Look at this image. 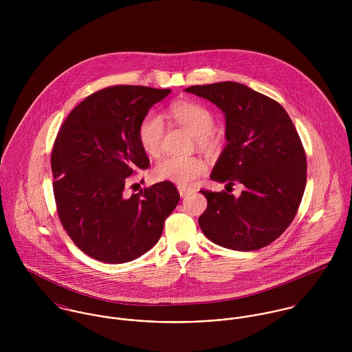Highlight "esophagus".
<instances>
[{"instance_id": "34e87169", "label": "esophagus", "mask_w": 352, "mask_h": 352, "mask_svg": "<svg viewBox=\"0 0 352 352\" xmlns=\"http://www.w3.org/2000/svg\"><path fill=\"white\" fill-rule=\"evenodd\" d=\"M190 192H191V190H188V188H184V187H179V194H180V197H182V198L187 197Z\"/></svg>"}]
</instances>
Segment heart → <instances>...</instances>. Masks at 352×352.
Returning a JSON list of instances; mask_svg holds the SVG:
<instances>
[{
    "label": "heart",
    "mask_w": 352,
    "mask_h": 352,
    "mask_svg": "<svg viewBox=\"0 0 352 352\" xmlns=\"http://www.w3.org/2000/svg\"><path fill=\"white\" fill-rule=\"evenodd\" d=\"M172 119L194 134V142L201 151H211L217 146L214 116L204 105L194 101H177L170 107ZM138 141L151 158L162 153L165 126L160 115L148 112L138 124ZM207 170L201 157H166L161 160L153 173L157 180L172 182L180 187L192 186Z\"/></svg>",
    "instance_id": "heart-1"
}]
</instances>
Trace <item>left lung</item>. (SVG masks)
Returning <instances> with one entry per match:
<instances>
[{
    "instance_id": "8db88e82",
    "label": "left lung",
    "mask_w": 352,
    "mask_h": 352,
    "mask_svg": "<svg viewBox=\"0 0 352 352\" xmlns=\"http://www.w3.org/2000/svg\"><path fill=\"white\" fill-rule=\"evenodd\" d=\"M186 92L225 113L228 145L211 180L244 186L239 198L201 190L207 198L199 217L203 234L234 251L270 245L293 222L306 186V154L289 113L278 101L239 82L194 85Z\"/></svg>"
}]
</instances>
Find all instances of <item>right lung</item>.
Returning <instances> with one entry per match:
<instances>
[{"label": "right lung", "mask_w": 352, "mask_h": 352, "mask_svg": "<svg viewBox=\"0 0 352 352\" xmlns=\"http://www.w3.org/2000/svg\"><path fill=\"white\" fill-rule=\"evenodd\" d=\"M169 92L141 85L104 88L81 101L58 131L51 151L58 217L72 241L99 261L120 264L146 253L179 203L172 182L126 192L133 176L151 165L138 124Z\"/></svg>", "instance_id": "1"}]
</instances>
